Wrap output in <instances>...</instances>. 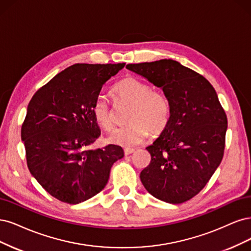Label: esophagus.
Wrapping results in <instances>:
<instances>
[{
	"instance_id": "34e87169",
	"label": "esophagus",
	"mask_w": 251,
	"mask_h": 251,
	"mask_svg": "<svg viewBox=\"0 0 251 251\" xmlns=\"http://www.w3.org/2000/svg\"><path fill=\"white\" fill-rule=\"evenodd\" d=\"M134 152V149H132V148H126V149H124V153H125V155H129V154H131V153H133Z\"/></svg>"
}]
</instances>
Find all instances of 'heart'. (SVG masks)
Listing matches in <instances>:
<instances>
[{"label": "heart", "mask_w": 251, "mask_h": 251, "mask_svg": "<svg viewBox=\"0 0 251 251\" xmlns=\"http://www.w3.org/2000/svg\"><path fill=\"white\" fill-rule=\"evenodd\" d=\"M114 94L118 105H129L126 118L129 123L110 133V143L122 147L136 146L148 136L149 129L158 133L167 127L171 105L163 91L151 88L135 77H126L115 85ZM92 112L96 123L104 130L108 131L114 127V109L106 96L99 94L96 97Z\"/></svg>", "instance_id": "b5f03b06"}]
</instances>
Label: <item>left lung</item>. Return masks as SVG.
<instances>
[{
    "label": "left lung",
    "mask_w": 251,
    "mask_h": 251,
    "mask_svg": "<svg viewBox=\"0 0 251 251\" xmlns=\"http://www.w3.org/2000/svg\"><path fill=\"white\" fill-rule=\"evenodd\" d=\"M163 88L171 105L170 121L146 149L151 163L141 181L152 196L182 203L211 179L224 154L227 117L208 80L172 59L127 64Z\"/></svg>",
    "instance_id": "obj_1"
}]
</instances>
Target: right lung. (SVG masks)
I'll return each mask as SVG.
<instances>
[{"instance_id": "right-lung-1", "label": "right lung", "mask_w": 251, "mask_h": 251, "mask_svg": "<svg viewBox=\"0 0 251 251\" xmlns=\"http://www.w3.org/2000/svg\"><path fill=\"white\" fill-rule=\"evenodd\" d=\"M125 66L76 63L42 86L29 102L22 124L27 166L54 198L77 204L106 185L122 147L92 150L100 129L92 112L103 84Z\"/></svg>"}]
</instances>
